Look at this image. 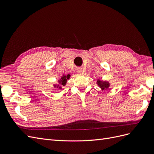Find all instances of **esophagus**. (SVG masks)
<instances>
[{
    "label": "esophagus",
    "instance_id": "obj_1",
    "mask_svg": "<svg viewBox=\"0 0 154 154\" xmlns=\"http://www.w3.org/2000/svg\"><path fill=\"white\" fill-rule=\"evenodd\" d=\"M76 72L78 73V74H80L82 72V69L80 68V67H78L76 69Z\"/></svg>",
    "mask_w": 154,
    "mask_h": 154
}]
</instances>
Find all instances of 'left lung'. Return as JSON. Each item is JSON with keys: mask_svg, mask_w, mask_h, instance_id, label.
<instances>
[{"mask_svg": "<svg viewBox=\"0 0 154 154\" xmlns=\"http://www.w3.org/2000/svg\"><path fill=\"white\" fill-rule=\"evenodd\" d=\"M96 84L97 85L101 90H105V89H108L109 88L110 84L109 82L107 81H103V80H97V82H96Z\"/></svg>", "mask_w": 154, "mask_h": 154, "instance_id": "8db88e82", "label": "left lung"}]
</instances>
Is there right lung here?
<instances>
[{
	"instance_id": "right-lung-1",
	"label": "right lung",
	"mask_w": 154,
	"mask_h": 154,
	"mask_svg": "<svg viewBox=\"0 0 154 154\" xmlns=\"http://www.w3.org/2000/svg\"><path fill=\"white\" fill-rule=\"evenodd\" d=\"M71 75L70 74H67V75H63L61 77V78L58 80V84H54L53 87L54 88H57L58 89H62V87L66 85L67 81L69 80Z\"/></svg>"
}]
</instances>
